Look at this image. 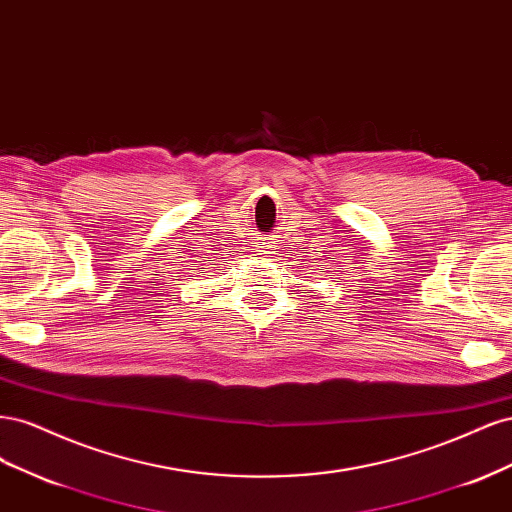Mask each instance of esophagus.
I'll return each mask as SVG.
<instances>
[{
  "label": "esophagus",
  "instance_id": "esophagus-1",
  "mask_svg": "<svg viewBox=\"0 0 512 512\" xmlns=\"http://www.w3.org/2000/svg\"><path fill=\"white\" fill-rule=\"evenodd\" d=\"M275 250H277V243L273 237H260V241H258L260 254H275Z\"/></svg>",
  "mask_w": 512,
  "mask_h": 512
}]
</instances>
